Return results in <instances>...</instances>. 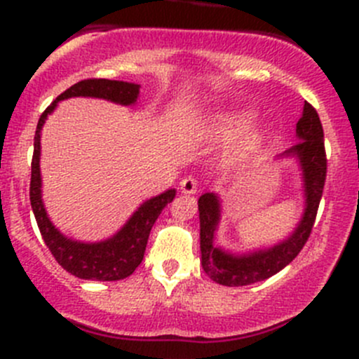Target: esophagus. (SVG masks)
<instances>
[{
  "mask_svg": "<svg viewBox=\"0 0 359 359\" xmlns=\"http://www.w3.org/2000/svg\"><path fill=\"white\" fill-rule=\"evenodd\" d=\"M180 191L184 194H194L198 191V180L193 175H187L180 180Z\"/></svg>",
  "mask_w": 359,
  "mask_h": 359,
  "instance_id": "34e87169",
  "label": "esophagus"
}]
</instances>
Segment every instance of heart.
<instances>
[{
	"label": "heart",
	"instance_id": "1",
	"mask_svg": "<svg viewBox=\"0 0 359 359\" xmlns=\"http://www.w3.org/2000/svg\"><path fill=\"white\" fill-rule=\"evenodd\" d=\"M250 119H252V112L250 111H227L220 112L213 118V121L208 125V133L210 137L217 140H226L231 139L233 135H236L240 130H243L248 125ZM264 142V130L262 128H250L245 132V135L241 137L240 142L236 144V147L233 149L234 158H243L247 154L253 153L260 144Z\"/></svg>",
	"mask_w": 359,
	"mask_h": 359
}]
</instances>
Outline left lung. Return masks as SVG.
I'll return each mask as SVG.
<instances>
[{
  "mask_svg": "<svg viewBox=\"0 0 359 359\" xmlns=\"http://www.w3.org/2000/svg\"><path fill=\"white\" fill-rule=\"evenodd\" d=\"M295 135L299 142L276 158H292L299 165L302 175L304 212L295 229L280 243L245 253H234L219 247L215 245V233L222 217V201L215 193H205L198 200L201 266L210 280L215 283L224 287H245L267 280L287 267L306 245L316 219L327 179L323 126L316 109L311 104L304 102Z\"/></svg>",
  "mask_w": 359,
  "mask_h": 359,
  "instance_id": "8db88e82",
  "label": "left lung"
}]
</instances>
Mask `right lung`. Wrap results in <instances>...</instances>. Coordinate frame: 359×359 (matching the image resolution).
Here are the masks:
<instances>
[{
	"label": "right lung",
	"instance_id": "add662e5",
	"mask_svg": "<svg viewBox=\"0 0 359 359\" xmlns=\"http://www.w3.org/2000/svg\"><path fill=\"white\" fill-rule=\"evenodd\" d=\"M140 85L137 83L116 81V79H83L76 83L66 92L60 93L39 118L34 135V154L31 163V198L32 212L38 222L39 233L57 262L71 273L72 276L92 281H118L128 278L142 262L146 252L149 233L161 210L173 201L175 189H168L158 196L146 200L132 213L125 226L112 234L111 238L95 243L78 241L60 233L50 220L41 200V170H39V156H41V128L48 114L55 111L60 100L71 97H92L104 99L119 106H133L139 99Z\"/></svg>",
	"mask_w": 359,
	"mask_h": 359
}]
</instances>
